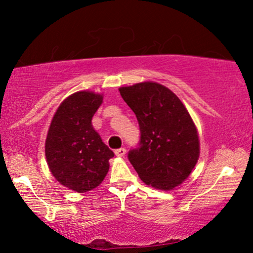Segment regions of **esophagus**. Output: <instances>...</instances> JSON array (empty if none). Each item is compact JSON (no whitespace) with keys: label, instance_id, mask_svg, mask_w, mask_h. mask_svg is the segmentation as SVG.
I'll return each instance as SVG.
<instances>
[{"label":"esophagus","instance_id":"obj_1","mask_svg":"<svg viewBox=\"0 0 253 253\" xmlns=\"http://www.w3.org/2000/svg\"><path fill=\"white\" fill-rule=\"evenodd\" d=\"M115 154H116V156H118V157H124V156H125V154H126V149L125 148H118V149H116V151H115Z\"/></svg>","mask_w":253,"mask_h":253}]
</instances>
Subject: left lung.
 <instances>
[{
	"label": "left lung",
	"instance_id": "left-lung-1",
	"mask_svg": "<svg viewBox=\"0 0 253 253\" xmlns=\"http://www.w3.org/2000/svg\"><path fill=\"white\" fill-rule=\"evenodd\" d=\"M138 121V146L128 160L144 183L172 190L188 177L200 155L198 130L182 101L156 83L119 89Z\"/></svg>",
	"mask_w": 253,
	"mask_h": 253
}]
</instances>
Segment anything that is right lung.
Returning <instances> with one entry per match:
<instances>
[{"mask_svg": "<svg viewBox=\"0 0 253 253\" xmlns=\"http://www.w3.org/2000/svg\"><path fill=\"white\" fill-rule=\"evenodd\" d=\"M101 102L102 95L75 92L59 106L46 136L45 157L51 173L60 184L78 193L104 181L115 155L91 124Z\"/></svg>", "mask_w": 253, "mask_h": 253, "instance_id": "1", "label": "right lung"}]
</instances>
